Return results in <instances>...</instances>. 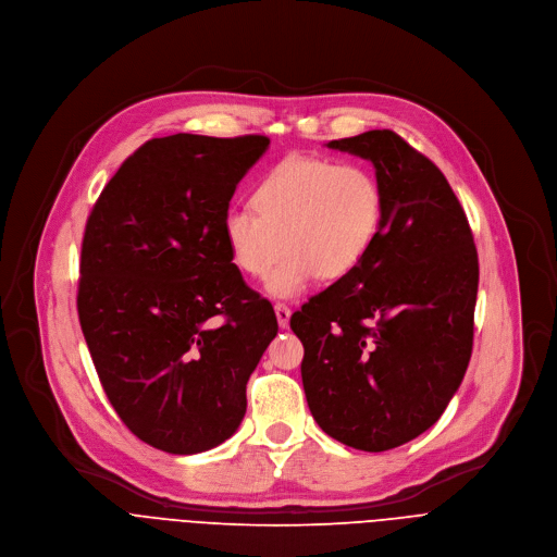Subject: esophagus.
I'll list each match as a JSON object with an SVG mask.
<instances>
[{"label":"esophagus","mask_w":557,"mask_h":557,"mask_svg":"<svg viewBox=\"0 0 557 557\" xmlns=\"http://www.w3.org/2000/svg\"><path fill=\"white\" fill-rule=\"evenodd\" d=\"M275 315H277V324H280L282 329H286V326H288V320H290V309H288L286 305L277 302V305H275Z\"/></svg>","instance_id":"34e87169"}]
</instances>
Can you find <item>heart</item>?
<instances>
[{
  "mask_svg": "<svg viewBox=\"0 0 557 557\" xmlns=\"http://www.w3.org/2000/svg\"><path fill=\"white\" fill-rule=\"evenodd\" d=\"M383 226V190L358 163L295 154L277 163L255 190V206L235 203L221 231L233 264L267 280L273 298H298L318 275L351 273Z\"/></svg>",
  "mask_w": 557,
  "mask_h": 557,
  "instance_id": "obj_1",
  "label": "heart"
}]
</instances>
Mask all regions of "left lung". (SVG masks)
<instances>
[{"mask_svg":"<svg viewBox=\"0 0 557 557\" xmlns=\"http://www.w3.org/2000/svg\"><path fill=\"white\" fill-rule=\"evenodd\" d=\"M372 161L383 226L362 262L295 311L318 425L385 453L438 421L472 354L479 259L448 178L392 129L326 143Z\"/></svg>","mask_w":557,"mask_h":557,"instance_id":"1","label":"left lung"}]
</instances>
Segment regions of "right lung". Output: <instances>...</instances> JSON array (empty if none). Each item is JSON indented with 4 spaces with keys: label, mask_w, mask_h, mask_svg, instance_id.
<instances>
[{
    "label": "right lung",
    "mask_w": 557,
    "mask_h": 557,
    "mask_svg": "<svg viewBox=\"0 0 557 557\" xmlns=\"http://www.w3.org/2000/svg\"><path fill=\"white\" fill-rule=\"evenodd\" d=\"M267 136L152 138L85 226L78 318L121 421L170 455L235 434L277 318L233 264L221 221Z\"/></svg>",
    "instance_id": "right-lung-1"
}]
</instances>
